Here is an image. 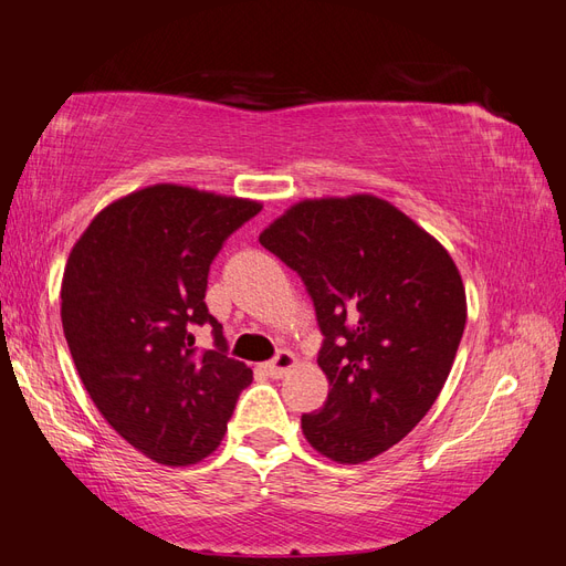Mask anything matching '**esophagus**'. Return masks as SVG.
Here are the masks:
<instances>
[{
  "instance_id": "obj_1",
  "label": "esophagus",
  "mask_w": 566,
  "mask_h": 566,
  "mask_svg": "<svg viewBox=\"0 0 566 566\" xmlns=\"http://www.w3.org/2000/svg\"><path fill=\"white\" fill-rule=\"evenodd\" d=\"M297 364V358L293 352H279L276 358H271V361L264 364V373L271 375V378H283L287 370H293Z\"/></svg>"
}]
</instances>
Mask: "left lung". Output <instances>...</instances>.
<instances>
[{
	"instance_id": "left-lung-1",
	"label": "left lung",
	"mask_w": 566,
	"mask_h": 566,
	"mask_svg": "<svg viewBox=\"0 0 566 566\" xmlns=\"http://www.w3.org/2000/svg\"><path fill=\"white\" fill-rule=\"evenodd\" d=\"M300 273L331 391L302 416L312 447L358 465L399 443L447 382L468 321L465 287L443 245L375 196L302 200L260 233Z\"/></svg>"
}]
</instances>
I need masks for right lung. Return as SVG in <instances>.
I'll return each mask as SVG.
<instances>
[{"label":"right lung","instance_id":"right-lung-1","mask_svg":"<svg viewBox=\"0 0 566 566\" xmlns=\"http://www.w3.org/2000/svg\"><path fill=\"white\" fill-rule=\"evenodd\" d=\"M260 210L156 184L101 210L67 256L61 321L80 380L113 430L160 465L208 458L252 382L205 290L221 245ZM200 324L213 328L212 350L195 347Z\"/></svg>","mask_w":566,"mask_h":566}]
</instances>
